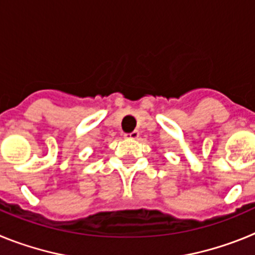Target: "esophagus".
I'll use <instances>...</instances> for the list:
<instances>
[{"instance_id":"1","label":"esophagus","mask_w":255,"mask_h":255,"mask_svg":"<svg viewBox=\"0 0 255 255\" xmlns=\"http://www.w3.org/2000/svg\"><path fill=\"white\" fill-rule=\"evenodd\" d=\"M125 138H128V139H138L139 138V131L134 130V131H131V132H128V134H125Z\"/></svg>"}]
</instances>
